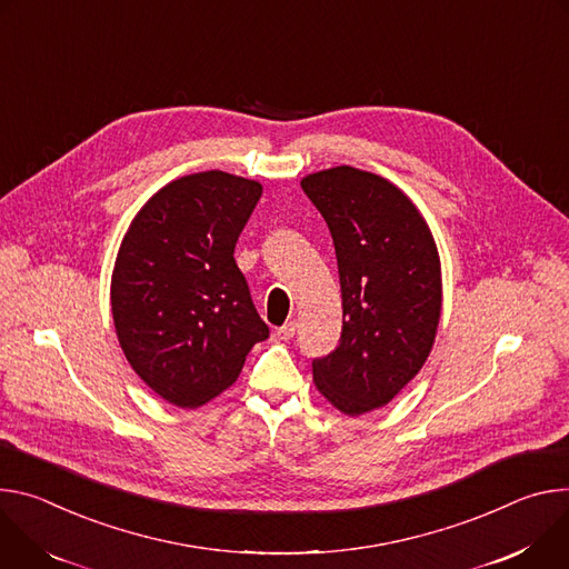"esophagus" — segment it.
I'll list each match as a JSON object with an SVG mask.
<instances>
[{
    "label": "esophagus",
    "instance_id": "1",
    "mask_svg": "<svg viewBox=\"0 0 569 569\" xmlns=\"http://www.w3.org/2000/svg\"><path fill=\"white\" fill-rule=\"evenodd\" d=\"M293 335H296V321H289L282 328H278V339H282V341L293 339Z\"/></svg>",
    "mask_w": 569,
    "mask_h": 569
}]
</instances>
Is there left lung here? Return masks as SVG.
<instances>
[{"label": "left lung", "mask_w": 569, "mask_h": 569, "mask_svg": "<svg viewBox=\"0 0 569 569\" xmlns=\"http://www.w3.org/2000/svg\"><path fill=\"white\" fill-rule=\"evenodd\" d=\"M337 252L343 328L311 361L317 389L343 413L389 405L427 361L443 284L429 226L382 176L335 167L300 180Z\"/></svg>", "instance_id": "8db88e82"}]
</instances>
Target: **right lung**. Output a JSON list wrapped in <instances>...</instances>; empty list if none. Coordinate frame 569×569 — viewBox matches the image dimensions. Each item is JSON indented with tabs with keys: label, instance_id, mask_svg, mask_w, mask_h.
Wrapping results in <instances>:
<instances>
[{
	"label": "right lung",
	"instance_id": "1",
	"mask_svg": "<svg viewBox=\"0 0 569 569\" xmlns=\"http://www.w3.org/2000/svg\"><path fill=\"white\" fill-rule=\"evenodd\" d=\"M262 184L201 171L164 184L133 219L110 284L119 346L167 402L194 409L226 391L269 339L234 243Z\"/></svg>",
	"mask_w": 569,
	"mask_h": 569
}]
</instances>
